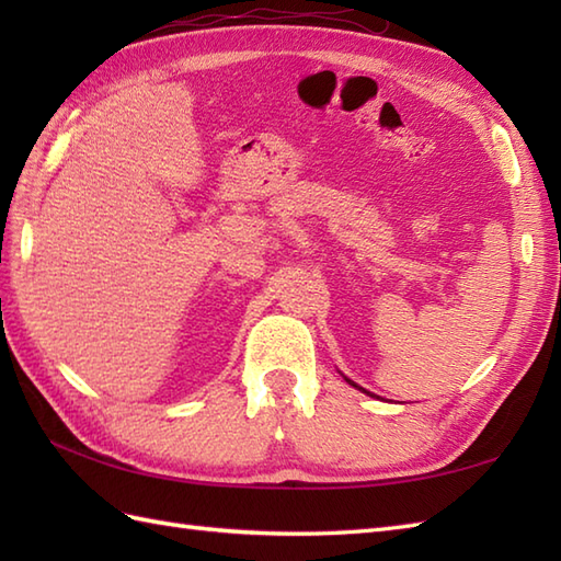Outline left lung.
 <instances>
[{
  "instance_id": "1",
  "label": "left lung",
  "mask_w": 561,
  "mask_h": 561,
  "mask_svg": "<svg viewBox=\"0 0 561 561\" xmlns=\"http://www.w3.org/2000/svg\"><path fill=\"white\" fill-rule=\"evenodd\" d=\"M344 380H347V383H350V386H354V388H356V390H362V392H366V396H371V392H368V390H364V388H362V386H356V383H354V380H350V378H347V376H344Z\"/></svg>"
}]
</instances>
